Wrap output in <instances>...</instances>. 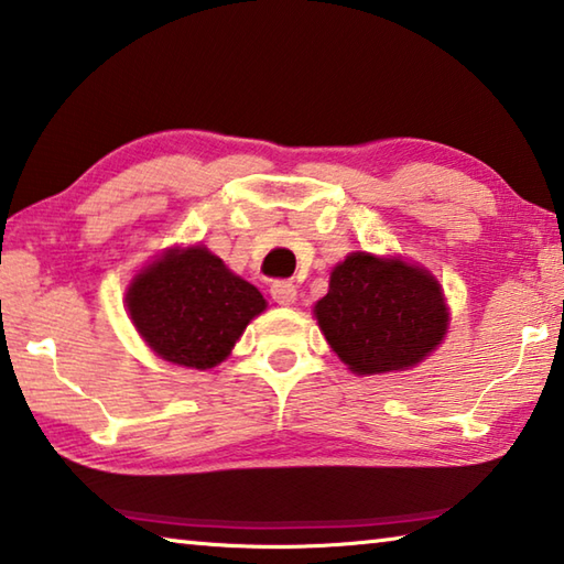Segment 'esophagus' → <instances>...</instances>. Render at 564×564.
Here are the masks:
<instances>
[{
  "label": "esophagus",
  "instance_id": "34e87169",
  "mask_svg": "<svg viewBox=\"0 0 564 564\" xmlns=\"http://www.w3.org/2000/svg\"><path fill=\"white\" fill-rule=\"evenodd\" d=\"M271 295L279 305H291V303H295V295H299V291H295V285L291 281H273Z\"/></svg>",
  "mask_w": 564,
  "mask_h": 564
}]
</instances>
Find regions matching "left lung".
<instances>
[{
    "label": "left lung",
    "mask_w": 564,
    "mask_h": 564,
    "mask_svg": "<svg viewBox=\"0 0 564 564\" xmlns=\"http://www.w3.org/2000/svg\"><path fill=\"white\" fill-rule=\"evenodd\" d=\"M313 313L328 346L358 376L417 366L441 346L451 321L431 271L366 251L330 271L328 293Z\"/></svg>",
    "instance_id": "left-lung-1"
}]
</instances>
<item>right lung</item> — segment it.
<instances>
[{
	"instance_id": "obj_1",
	"label": "right lung",
	"mask_w": 564,
	"mask_h": 564,
	"mask_svg": "<svg viewBox=\"0 0 564 564\" xmlns=\"http://www.w3.org/2000/svg\"><path fill=\"white\" fill-rule=\"evenodd\" d=\"M127 311L159 358L206 370L226 360L265 299L208 248L191 246L169 248L133 275Z\"/></svg>"
}]
</instances>
